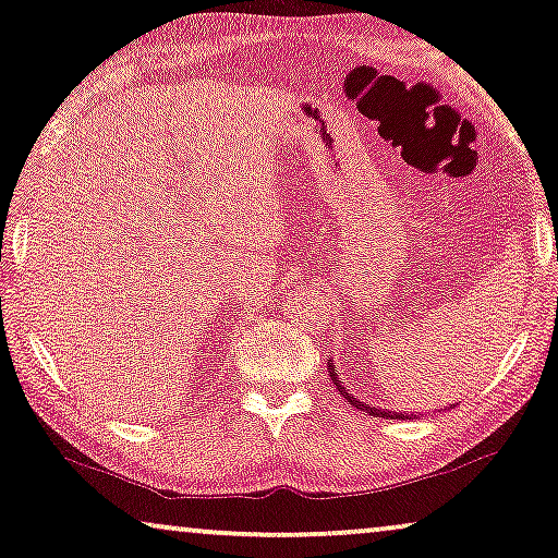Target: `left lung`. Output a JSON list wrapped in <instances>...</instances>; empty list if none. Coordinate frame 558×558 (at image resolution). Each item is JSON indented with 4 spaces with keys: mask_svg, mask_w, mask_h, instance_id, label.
Returning a JSON list of instances; mask_svg holds the SVG:
<instances>
[{
    "mask_svg": "<svg viewBox=\"0 0 558 558\" xmlns=\"http://www.w3.org/2000/svg\"><path fill=\"white\" fill-rule=\"evenodd\" d=\"M326 367H329V377L333 380V385H337V388H339L341 396H344L354 408H362V411L369 413V415H375V418H403V421H405V418H413V413H396V411H390V408H375V405H369V403H362L360 398H354L352 392H349V390L344 388V385H341L337 369H333V360H331V356H329V362H326Z\"/></svg>",
    "mask_w": 558,
    "mask_h": 558,
    "instance_id": "left-lung-1",
    "label": "left lung"
}]
</instances>
